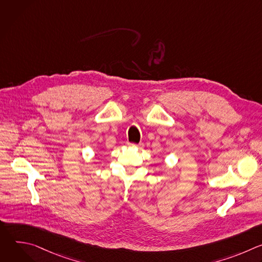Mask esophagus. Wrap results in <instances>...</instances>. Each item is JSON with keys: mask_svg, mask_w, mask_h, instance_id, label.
Listing matches in <instances>:
<instances>
[{"mask_svg": "<svg viewBox=\"0 0 262 262\" xmlns=\"http://www.w3.org/2000/svg\"><path fill=\"white\" fill-rule=\"evenodd\" d=\"M128 147H137V148H142L143 147V143H139V144H133V143H127Z\"/></svg>", "mask_w": 262, "mask_h": 262, "instance_id": "obj_1", "label": "esophagus"}]
</instances>
